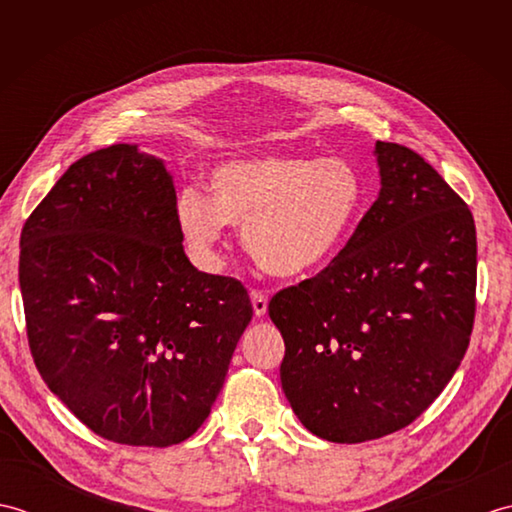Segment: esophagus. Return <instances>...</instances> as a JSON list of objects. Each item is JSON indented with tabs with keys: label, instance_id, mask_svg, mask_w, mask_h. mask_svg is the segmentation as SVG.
Instances as JSON below:
<instances>
[{
	"label": "esophagus",
	"instance_id": "1",
	"mask_svg": "<svg viewBox=\"0 0 512 512\" xmlns=\"http://www.w3.org/2000/svg\"><path fill=\"white\" fill-rule=\"evenodd\" d=\"M250 301H253V310L255 317H264L268 310V297L264 295L262 290H250Z\"/></svg>",
	"mask_w": 512,
	"mask_h": 512
}]
</instances>
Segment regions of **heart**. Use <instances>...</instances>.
<instances>
[{
	"instance_id": "obj_1",
	"label": "heart",
	"mask_w": 512,
	"mask_h": 512,
	"mask_svg": "<svg viewBox=\"0 0 512 512\" xmlns=\"http://www.w3.org/2000/svg\"><path fill=\"white\" fill-rule=\"evenodd\" d=\"M211 198L187 187L176 215L191 250L215 262L226 222L242 224V242L268 275L317 273L339 253L361 215L365 182L345 158L266 154L231 160L211 173Z\"/></svg>"
}]
</instances>
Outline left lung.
Returning <instances> with one entry per match:
<instances>
[{
  "instance_id": "left-lung-1",
  "label": "left lung",
  "mask_w": 512,
  "mask_h": 512,
  "mask_svg": "<svg viewBox=\"0 0 512 512\" xmlns=\"http://www.w3.org/2000/svg\"><path fill=\"white\" fill-rule=\"evenodd\" d=\"M376 158L383 187L339 255L268 303L292 411L341 444L416 420L460 367L475 321L471 209L413 149L378 140Z\"/></svg>"
}]
</instances>
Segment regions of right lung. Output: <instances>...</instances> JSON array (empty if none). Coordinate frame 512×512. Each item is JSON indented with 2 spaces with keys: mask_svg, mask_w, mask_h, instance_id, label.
<instances>
[{
  "mask_svg": "<svg viewBox=\"0 0 512 512\" xmlns=\"http://www.w3.org/2000/svg\"><path fill=\"white\" fill-rule=\"evenodd\" d=\"M162 160H76L21 228L19 286L41 378L96 436L171 447L209 418L253 319L242 281L184 255Z\"/></svg>",
  "mask_w": 512,
  "mask_h": 512,
  "instance_id": "right-lung-1",
  "label": "right lung"
}]
</instances>
